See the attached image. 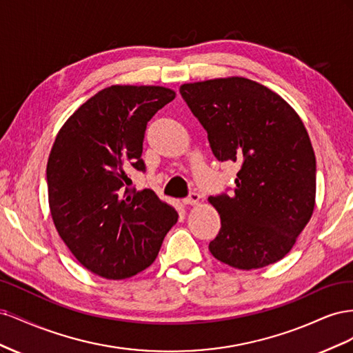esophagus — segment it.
<instances>
[{"label":"esophagus","mask_w":353,"mask_h":353,"mask_svg":"<svg viewBox=\"0 0 353 353\" xmlns=\"http://www.w3.org/2000/svg\"><path fill=\"white\" fill-rule=\"evenodd\" d=\"M200 201V194L199 193H191L187 199H184V205H197Z\"/></svg>","instance_id":"esophagus-1"}]
</instances>
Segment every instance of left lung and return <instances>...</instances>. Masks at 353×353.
I'll use <instances>...</instances> for the list:
<instances>
[{
    "instance_id": "left-lung-1",
    "label": "left lung",
    "mask_w": 353,
    "mask_h": 353,
    "mask_svg": "<svg viewBox=\"0 0 353 353\" xmlns=\"http://www.w3.org/2000/svg\"><path fill=\"white\" fill-rule=\"evenodd\" d=\"M179 92L215 157L240 165L234 194L209 197L221 216L210 253L248 271L279 262L315 208L316 162L302 119L279 94L240 77L184 83Z\"/></svg>"
}]
</instances>
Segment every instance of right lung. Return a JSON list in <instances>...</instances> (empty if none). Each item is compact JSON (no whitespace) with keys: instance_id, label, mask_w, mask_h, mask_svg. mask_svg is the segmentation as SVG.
Wrapping results in <instances>:
<instances>
[{"instance_id":"1","label":"right lung","mask_w":353,"mask_h":353,"mask_svg":"<svg viewBox=\"0 0 353 353\" xmlns=\"http://www.w3.org/2000/svg\"><path fill=\"white\" fill-rule=\"evenodd\" d=\"M175 99L154 85H112L61 126L47 163L48 203L59 236L88 271L123 280L157 258L176 210L153 190L135 191L144 170L148 121Z\"/></svg>"}]
</instances>
